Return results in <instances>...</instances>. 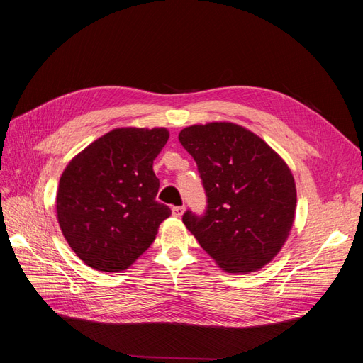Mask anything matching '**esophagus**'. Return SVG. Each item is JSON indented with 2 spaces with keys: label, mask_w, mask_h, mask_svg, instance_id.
<instances>
[{
  "label": "esophagus",
  "mask_w": 363,
  "mask_h": 363,
  "mask_svg": "<svg viewBox=\"0 0 363 363\" xmlns=\"http://www.w3.org/2000/svg\"><path fill=\"white\" fill-rule=\"evenodd\" d=\"M183 212H184V206H174V207H172V215H174V216L180 218V216L183 215Z\"/></svg>",
  "instance_id": "obj_1"
}]
</instances>
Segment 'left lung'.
Returning <instances> with one entry per match:
<instances>
[{"label":"left lung","mask_w":363,"mask_h":363,"mask_svg":"<svg viewBox=\"0 0 363 363\" xmlns=\"http://www.w3.org/2000/svg\"><path fill=\"white\" fill-rule=\"evenodd\" d=\"M179 140L199 167L207 199L203 215L184 212V225L224 271L265 267L294 223L296 191L288 164L232 123L186 127Z\"/></svg>","instance_id":"left-lung-1"}]
</instances>
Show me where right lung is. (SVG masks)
<instances>
[{"label":"right lung","instance_id":"1","mask_svg":"<svg viewBox=\"0 0 363 363\" xmlns=\"http://www.w3.org/2000/svg\"><path fill=\"white\" fill-rule=\"evenodd\" d=\"M167 128H116L77 155L63 171L56 199L65 239L86 265L127 269L156 239L171 208L156 200L152 171Z\"/></svg>","mask_w":363,"mask_h":363}]
</instances>
